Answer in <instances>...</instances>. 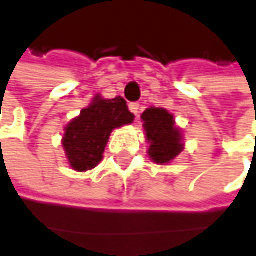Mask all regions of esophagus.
I'll return each instance as SVG.
<instances>
[{"label":"esophagus","instance_id":"esophagus-1","mask_svg":"<svg viewBox=\"0 0 256 256\" xmlns=\"http://www.w3.org/2000/svg\"><path fill=\"white\" fill-rule=\"evenodd\" d=\"M128 110H130V112H133V114L138 117V114L140 112V104H138V102H132V104H128Z\"/></svg>","mask_w":256,"mask_h":256}]
</instances>
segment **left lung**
<instances>
[{
  "label": "left lung",
  "instance_id": "8db88e82",
  "mask_svg": "<svg viewBox=\"0 0 256 256\" xmlns=\"http://www.w3.org/2000/svg\"><path fill=\"white\" fill-rule=\"evenodd\" d=\"M146 140L150 142L148 155L156 164H168L183 151V138L176 128L174 117L164 108L151 106L142 114Z\"/></svg>",
  "mask_w": 256,
  "mask_h": 256
}]
</instances>
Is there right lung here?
Here are the masks:
<instances>
[{
	"label": "right lung",
	"instance_id": "add662e5",
	"mask_svg": "<svg viewBox=\"0 0 256 256\" xmlns=\"http://www.w3.org/2000/svg\"><path fill=\"white\" fill-rule=\"evenodd\" d=\"M134 116L122 96L104 100L96 95L80 116L66 126L62 148L68 164L76 172L95 168L102 160L106 142L114 128L130 124Z\"/></svg>",
	"mask_w": 256,
	"mask_h": 256
}]
</instances>
